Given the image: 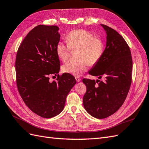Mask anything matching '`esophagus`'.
<instances>
[{"mask_svg": "<svg viewBox=\"0 0 149 149\" xmlns=\"http://www.w3.org/2000/svg\"><path fill=\"white\" fill-rule=\"evenodd\" d=\"M75 80H76V81H77V82H79L80 81H81V79L79 77H75Z\"/></svg>", "mask_w": 149, "mask_h": 149, "instance_id": "esophagus-1", "label": "esophagus"}]
</instances>
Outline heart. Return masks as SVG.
<instances>
[{"instance_id":"heart-1","label":"heart","mask_w":149,"mask_h":149,"mask_svg":"<svg viewBox=\"0 0 149 149\" xmlns=\"http://www.w3.org/2000/svg\"><path fill=\"white\" fill-rule=\"evenodd\" d=\"M66 41L67 43L59 41L56 44L55 49L57 56L65 62L69 58L71 49H80L79 61L68 62L63 65L62 70L64 73L78 77L87 71L89 65L93 66L97 64L103 55V41L86 30L72 31L67 35Z\"/></svg>"}]
</instances>
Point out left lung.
Here are the masks:
<instances>
[{"label": "left lung", "mask_w": 149, "mask_h": 149, "mask_svg": "<svg viewBox=\"0 0 149 149\" xmlns=\"http://www.w3.org/2000/svg\"><path fill=\"white\" fill-rule=\"evenodd\" d=\"M106 31V46L103 55L89 74L103 77L104 81L83 79L86 93L83 104L87 112L98 119L116 112L123 104L132 83V58L124 38L115 30L101 24Z\"/></svg>", "instance_id": "1"}]
</instances>
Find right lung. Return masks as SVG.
I'll return each instance as SVG.
<instances>
[{
	"mask_svg": "<svg viewBox=\"0 0 149 149\" xmlns=\"http://www.w3.org/2000/svg\"><path fill=\"white\" fill-rule=\"evenodd\" d=\"M59 28L38 25L22 41L16 55V74L19 93L31 111L42 118L58 115L66 97L76 84L73 75H59L60 60L56 45L60 41ZM57 75L51 82L49 77Z\"/></svg>",
	"mask_w": 149,
	"mask_h": 149,
	"instance_id": "1",
	"label": "right lung"
}]
</instances>
